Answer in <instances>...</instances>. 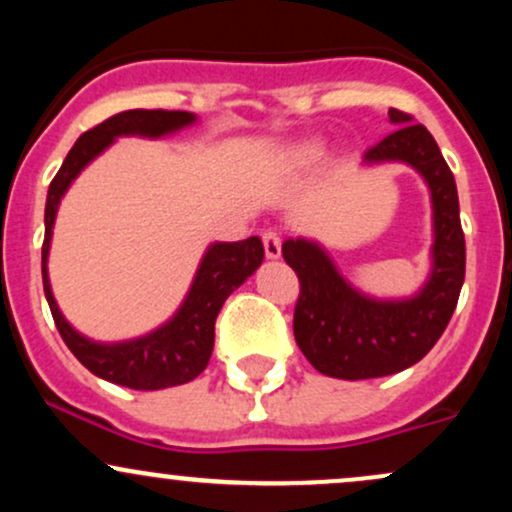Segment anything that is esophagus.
I'll list each match as a JSON object with an SVG mask.
<instances>
[{"label": "esophagus", "instance_id": "obj_1", "mask_svg": "<svg viewBox=\"0 0 512 512\" xmlns=\"http://www.w3.org/2000/svg\"><path fill=\"white\" fill-rule=\"evenodd\" d=\"M264 243V252H267L269 260H279L281 257V236L276 231H267L262 236Z\"/></svg>", "mask_w": 512, "mask_h": 512}]
</instances>
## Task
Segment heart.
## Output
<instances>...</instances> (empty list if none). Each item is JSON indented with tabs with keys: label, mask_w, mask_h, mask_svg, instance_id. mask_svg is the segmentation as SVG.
<instances>
[{
	"label": "heart",
	"mask_w": 512,
	"mask_h": 512,
	"mask_svg": "<svg viewBox=\"0 0 512 512\" xmlns=\"http://www.w3.org/2000/svg\"><path fill=\"white\" fill-rule=\"evenodd\" d=\"M327 156V144L322 139H305L291 151V163L298 168H313Z\"/></svg>",
	"instance_id": "heart-1"
}]
</instances>
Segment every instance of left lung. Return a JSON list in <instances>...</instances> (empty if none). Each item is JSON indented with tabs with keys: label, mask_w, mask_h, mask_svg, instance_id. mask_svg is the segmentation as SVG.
Segmentation results:
<instances>
[{
	"label": "left lung",
	"mask_w": 512,
	"mask_h": 512,
	"mask_svg": "<svg viewBox=\"0 0 512 512\" xmlns=\"http://www.w3.org/2000/svg\"><path fill=\"white\" fill-rule=\"evenodd\" d=\"M397 129L363 154L361 166L404 163L421 175L431 197L433 243L424 284L409 296L380 298L356 289L313 238H286L284 260L301 279L293 315L298 349L322 375L368 380L399 373L424 358L455 313L464 284L460 199L436 139L411 115L387 110Z\"/></svg>",
	"instance_id": "left-lung-1"
}]
</instances>
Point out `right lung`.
Listing matches in <instances>:
<instances>
[{"instance_id": "obj_1", "label": "right lung", "mask_w": 512, "mask_h": 512, "mask_svg": "<svg viewBox=\"0 0 512 512\" xmlns=\"http://www.w3.org/2000/svg\"><path fill=\"white\" fill-rule=\"evenodd\" d=\"M197 122L195 113L185 110H125L93 127L76 139L60 173L50 182L45 202V243H43V289L50 313L60 330L64 344L84 366L108 383L129 390H166L195 380L207 368L214 351V325L223 303L238 286H243L260 269L264 260L262 240L257 236L238 243H209L192 279L190 289L173 315L156 330L122 342H96L81 334L67 317L50 286L48 260L57 209L62 197L79 178L81 170L91 166L103 151L120 137L163 139Z\"/></svg>"}]
</instances>
